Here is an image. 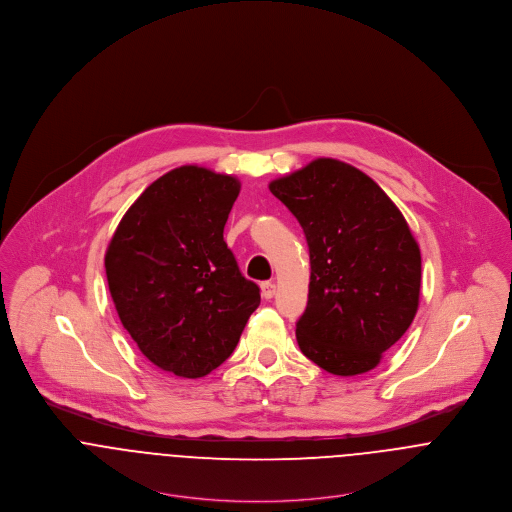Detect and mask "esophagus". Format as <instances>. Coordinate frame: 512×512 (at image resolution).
I'll list each match as a JSON object with an SVG mask.
<instances>
[{
    "label": "esophagus",
    "mask_w": 512,
    "mask_h": 512,
    "mask_svg": "<svg viewBox=\"0 0 512 512\" xmlns=\"http://www.w3.org/2000/svg\"><path fill=\"white\" fill-rule=\"evenodd\" d=\"M260 288H262V297H264V299H272V297L276 295V286H274V282H264Z\"/></svg>",
    "instance_id": "1"
}]
</instances>
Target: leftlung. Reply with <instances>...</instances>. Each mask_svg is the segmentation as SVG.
<instances>
[{
	"instance_id": "obj_1",
	"label": "left lung",
	"mask_w": 512,
	"mask_h": 512,
	"mask_svg": "<svg viewBox=\"0 0 512 512\" xmlns=\"http://www.w3.org/2000/svg\"><path fill=\"white\" fill-rule=\"evenodd\" d=\"M309 246L307 307L295 325L301 353L337 376L372 370L410 327L422 256L390 197L361 169L319 157L270 183Z\"/></svg>"
}]
</instances>
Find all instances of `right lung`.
<instances>
[{
	"instance_id": "1",
	"label": "right lung",
	"mask_w": 512,
	"mask_h": 512,
	"mask_svg": "<svg viewBox=\"0 0 512 512\" xmlns=\"http://www.w3.org/2000/svg\"><path fill=\"white\" fill-rule=\"evenodd\" d=\"M240 181L183 165L153 181L122 217L104 266L124 329L147 361L201 378L238 345L260 288L222 232Z\"/></svg>"
}]
</instances>
